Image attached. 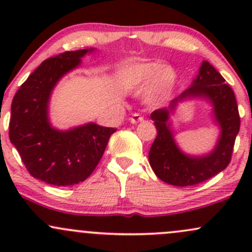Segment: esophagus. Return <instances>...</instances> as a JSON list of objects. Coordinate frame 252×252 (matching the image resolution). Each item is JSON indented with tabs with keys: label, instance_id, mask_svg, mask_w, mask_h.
<instances>
[{
	"label": "esophagus",
	"instance_id": "esophagus-1",
	"mask_svg": "<svg viewBox=\"0 0 252 252\" xmlns=\"http://www.w3.org/2000/svg\"><path fill=\"white\" fill-rule=\"evenodd\" d=\"M143 121V117L141 116L140 114H132L131 115V117H130V123H132V124H136V123H140V122H142Z\"/></svg>",
	"mask_w": 252,
	"mask_h": 252
}]
</instances>
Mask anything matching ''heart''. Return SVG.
Here are the masks:
<instances>
[{"label":"heart","instance_id":"b5f03b06","mask_svg":"<svg viewBox=\"0 0 252 252\" xmlns=\"http://www.w3.org/2000/svg\"><path fill=\"white\" fill-rule=\"evenodd\" d=\"M153 82L149 99L155 102L163 92L175 85L176 74L170 67L158 63H136L126 66L118 72L117 84L124 90L141 89Z\"/></svg>","mask_w":252,"mask_h":252}]
</instances>
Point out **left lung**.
<instances>
[{
	"label": "left lung",
	"instance_id": "obj_1",
	"mask_svg": "<svg viewBox=\"0 0 252 252\" xmlns=\"http://www.w3.org/2000/svg\"><path fill=\"white\" fill-rule=\"evenodd\" d=\"M194 97L213 104L214 120L221 130L215 148L209 155L199 157L182 152L175 142L170 122L178 103ZM150 118L154 121L158 136L150 147L149 163L160 180L173 186H193L209 180L230 163L241 118L232 89L209 62H202L198 76L189 89L167 108L153 111Z\"/></svg>",
	"mask_w": 252,
	"mask_h": 252
}]
</instances>
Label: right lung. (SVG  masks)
<instances>
[{
  "label": "right lung",
  "instance_id": "right-lung-1",
  "mask_svg": "<svg viewBox=\"0 0 252 252\" xmlns=\"http://www.w3.org/2000/svg\"><path fill=\"white\" fill-rule=\"evenodd\" d=\"M94 48L63 52L41 63L11 102L10 142L30 174L53 186H72L89 178L102 158L115 128L86 123L68 130L52 126L50 98L62 78Z\"/></svg>",
  "mask_w": 252,
  "mask_h": 252
}]
</instances>
